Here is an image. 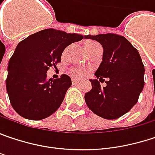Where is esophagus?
<instances>
[{
    "label": "esophagus",
    "instance_id": "34e87169",
    "mask_svg": "<svg viewBox=\"0 0 155 155\" xmlns=\"http://www.w3.org/2000/svg\"><path fill=\"white\" fill-rule=\"evenodd\" d=\"M72 82H73V84H74V85H76V84H78V83H79V81L73 79V80H72Z\"/></svg>",
    "mask_w": 155,
    "mask_h": 155
}]
</instances>
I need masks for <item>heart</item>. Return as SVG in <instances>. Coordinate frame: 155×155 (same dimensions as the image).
<instances>
[{
    "mask_svg": "<svg viewBox=\"0 0 155 155\" xmlns=\"http://www.w3.org/2000/svg\"><path fill=\"white\" fill-rule=\"evenodd\" d=\"M83 47H84V50H85L87 54L89 51L95 50L96 48H99L101 46H100V45L98 43H96L95 41H92V40H89V41H86L84 43ZM68 50L69 47H67L64 50V51H63V56H65L68 53ZM69 72H70V74H71L72 76H74V77L75 78H82L84 77V76H86L87 74H88V70L87 69L81 68H72L70 69Z\"/></svg>",
    "mask_w": 155,
    "mask_h": 155,
    "instance_id": "1",
    "label": "heart"
}]
</instances>
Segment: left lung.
<instances>
[{
	"label": "left lung",
	"instance_id": "left-lung-1",
	"mask_svg": "<svg viewBox=\"0 0 155 155\" xmlns=\"http://www.w3.org/2000/svg\"><path fill=\"white\" fill-rule=\"evenodd\" d=\"M104 48L103 61L95 73L101 80H89L92 88L85 94L87 107L105 119H116L127 113L137 104L144 87L145 68L138 50L124 37L113 33L87 35Z\"/></svg>",
	"mask_w": 155,
	"mask_h": 155
}]
</instances>
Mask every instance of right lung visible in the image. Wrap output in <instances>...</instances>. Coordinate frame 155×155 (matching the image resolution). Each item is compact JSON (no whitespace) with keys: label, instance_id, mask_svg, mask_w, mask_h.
<instances>
[{"label":"right lung","instance_id":"obj_1","mask_svg":"<svg viewBox=\"0 0 155 155\" xmlns=\"http://www.w3.org/2000/svg\"><path fill=\"white\" fill-rule=\"evenodd\" d=\"M84 36L46 29L34 33L16 46L8 61L7 92L13 109L24 118L41 120L61 105L72 85L71 78L62 74L47 79L46 72L61 61L63 51Z\"/></svg>","mask_w":155,"mask_h":155}]
</instances>
